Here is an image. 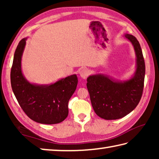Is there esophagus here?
<instances>
[{
	"label": "esophagus",
	"instance_id": "34e87169",
	"mask_svg": "<svg viewBox=\"0 0 159 159\" xmlns=\"http://www.w3.org/2000/svg\"><path fill=\"white\" fill-rule=\"evenodd\" d=\"M89 70L87 69H83L80 72V76L83 79H86L89 76Z\"/></svg>",
	"mask_w": 159,
	"mask_h": 159
}]
</instances>
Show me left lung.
Segmentation results:
<instances>
[{
	"label": "left lung",
	"mask_w": 159,
	"mask_h": 159,
	"mask_svg": "<svg viewBox=\"0 0 159 159\" xmlns=\"http://www.w3.org/2000/svg\"><path fill=\"white\" fill-rule=\"evenodd\" d=\"M133 45L137 56L134 76L125 82L115 81L104 75L90 76L87 88L96 114L106 120L124 117L138 106L144 89L145 64L140 45L133 35H125Z\"/></svg>",
	"instance_id": "left-lung-1"
}]
</instances>
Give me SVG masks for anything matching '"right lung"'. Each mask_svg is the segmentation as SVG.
Listing matches in <instances>:
<instances>
[{"instance_id":"1","label":"right lung","mask_w":159,"mask_h":159,"mask_svg":"<svg viewBox=\"0 0 159 159\" xmlns=\"http://www.w3.org/2000/svg\"><path fill=\"white\" fill-rule=\"evenodd\" d=\"M26 45L21 39L16 48L10 72L12 91L27 116L43 124L62 122L69 114L68 103L76 89V75H71L50 85L31 84L24 77L21 59Z\"/></svg>"}]
</instances>
